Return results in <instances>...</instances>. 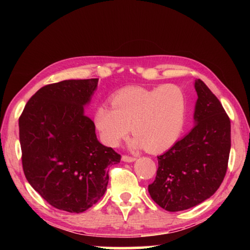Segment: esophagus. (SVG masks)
Wrapping results in <instances>:
<instances>
[{"mask_svg":"<svg viewBox=\"0 0 250 250\" xmlns=\"http://www.w3.org/2000/svg\"><path fill=\"white\" fill-rule=\"evenodd\" d=\"M137 160V158H134V156H129V155H122V161L124 162H134V161Z\"/></svg>","mask_w":250,"mask_h":250,"instance_id":"obj_1","label":"esophagus"}]
</instances>
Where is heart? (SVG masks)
Returning a JSON list of instances; mask_svg holds the SVG:
<instances>
[{"label": "heart", "mask_w": 250, "mask_h": 250, "mask_svg": "<svg viewBox=\"0 0 250 250\" xmlns=\"http://www.w3.org/2000/svg\"><path fill=\"white\" fill-rule=\"evenodd\" d=\"M111 103L112 107L99 104L94 116L105 146H119L132 126L131 146L159 152L174 145L184 130L188 98L177 84L125 88L112 96Z\"/></svg>", "instance_id": "heart-1"}]
</instances>
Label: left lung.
Segmentation results:
<instances>
[{
    "instance_id": "obj_1",
    "label": "left lung",
    "mask_w": 250,
    "mask_h": 250,
    "mask_svg": "<svg viewBox=\"0 0 250 250\" xmlns=\"http://www.w3.org/2000/svg\"><path fill=\"white\" fill-rule=\"evenodd\" d=\"M195 125L166 153L158 156L159 167L149 193L168 211L196 206L217 191L225 177L230 152V120L221 101L196 79Z\"/></svg>"
}]
</instances>
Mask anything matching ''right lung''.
<instances>
[{
	"mask_svg": "<svg viewBox=\"0 0 250 250\" xmlns=\"http://www.w3.org/2000/svg\"><path fill=\"white\" fill-rule=\"evenodd\" d=\"M98 79L50 83L27 101L20 117L24 174L55 208L83 213L107 189L108 167L121 156L98 141L84 115Z\"/></svg>",
	"mask_w": 250,
	"mask_h": 250,
	"instance_id": "right-lung-1",
	"label": "right lung"
}]
</instances>
